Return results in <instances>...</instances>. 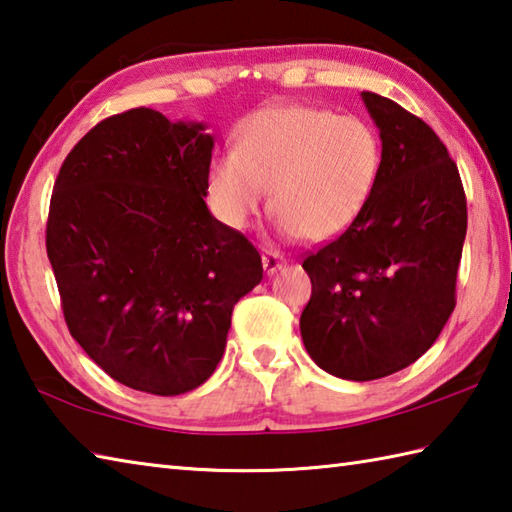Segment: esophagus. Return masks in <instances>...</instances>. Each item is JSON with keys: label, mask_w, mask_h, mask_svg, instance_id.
Wrapping results in <instances>:
<instances>
[{"label": "esophagus", "mask_w": 512, "mask_h": 512, "mask_svg": "<svg viewBox=\"0 0 512 512\" xmlns=\"http://www.w3.org/2000/svg\"><path fill=\"white\" fill-rule=\"evenodd\" d=\"M262 266L266 270V275H273L284 266V257L279 253H273V250H266V253L262 255Z\"/></svg>", "instance_id": "obj_1"}]
</instances>
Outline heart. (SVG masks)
Returning a JSON list of instances; mask_svg holds the SVG:
<instances>
[{
    "mask_svg": "<svg viewBox=\"0 0 512 512\" xmlns=\"http://www.w3.org/2000/svg\"><path fill=\"white\" fill-rule=\"evenodd\" d=\"M382 170V142L364 119L310 106L257 110L237 150L208 168V195L228 226L246 228L270 202L279 233L326 242L364 213Z\"/></svg>",
    "mask_w": 512,
    "mask_h": 512,
    "instance_id": "obj_1",
    "label": "heart"
}]
</instances>
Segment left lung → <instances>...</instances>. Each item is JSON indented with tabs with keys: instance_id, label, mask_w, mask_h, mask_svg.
Instances as JSON below:
<instances>
[{
	"instance_id": "obj_1",
	"label": "left lung",
	"mask_w": 512,
	"mask_h": 512,
	"mask_svg": "<svg viewBox=\"0 0 512 512\" xmlns=\"http://www.w3.org/2000/svg\"><path fill=\"white\" fill-rule=\"evenodd\" d=\"M382 139L364 213L304 259L313 282L299 330L313 362L370 382L417 362L455 308L466 239L459 170L433 128L393 99L362 93Z\"/></svg>"
}]
</instances>
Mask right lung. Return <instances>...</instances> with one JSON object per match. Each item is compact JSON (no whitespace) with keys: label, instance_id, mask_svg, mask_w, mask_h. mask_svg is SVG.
<instances>
[{"label":"right lung","instance_id":"add662e5","mask_svg":"<svg viewBox=\"0 0 512 512\" xmlns=\"http://www.w3.org/2000/svg\"><path fill=\"white\" fill-rule=\"evenodd\" d=\"M204 122L133 108L59 168L46 250L70 335L115 382L173 397L224 355L233 306L264 277L248 239L206 206Z\"/></svg>","mask_w":512,"mask_h":512}]
</instances>
